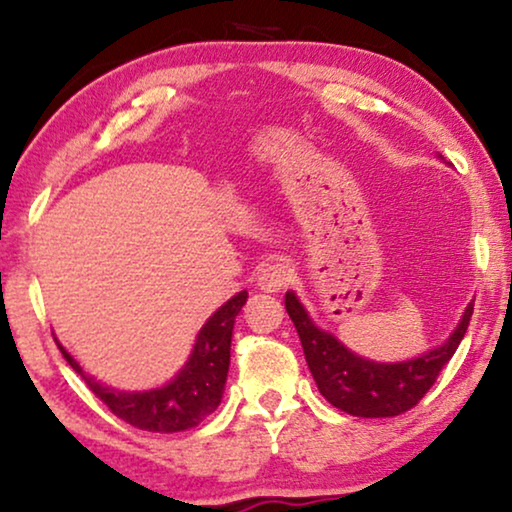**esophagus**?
I'll return each instance as SVG.
<instances>
[{"mask_svg": "<svg viewBox=\"0 0 512 512\" xmlns=\"http://www.w3.org/2000/svg\"><path fill=\"white\" fill-rule=\"evenodd\" d=\"M289 282H291V270L286 268L284 263L265 265L261 275H258V286H261V291L265 293L282 291L284 286H289Z\"/></svg>", "mask_w": 512, "mask_h": 512, "instance_id": "34e87169", "label": "esophagus"}]
</instances>
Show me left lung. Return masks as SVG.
<instances>
[{
	"label": "left lung",
	"instance_id": "1",
	"mask_svg": "<svg viewBox=\"0 0 512 512\" xmlns=\"http://www.w3.org/2000/svg\"><path fill=\"white\" fill-rule=\"evenodd\" d=\"M284 305L303 342L305 361L321 396L354 417H396L415 408L457 352L473 314L471 303L445 345L410 361L377 363L349 352L331 333L314 326L293 291L286 293Z\"/></svg>",
	"mask_w": 512,
	"mask_h": 512
}]
</instances>
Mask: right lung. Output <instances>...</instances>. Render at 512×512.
Returning <instances> with one entry per match:
<instances>
[{"instance_id": "right-lung-1", "label": "right lung", "mask_w": 512, "mask_h": 512, "mask_svg": "<svg viewBox=\"0 0 512 512\" xmlns=\"http://www.w3.org/2000/svg\"><path fill=\"white\" fill-rule=\"evenodd\" d=\"M247 303V291H240L216 310L200 328L191 359L179 375L165 387L151 391H116L102 387L93 377L83 375L79 363L60 345L69 366L79 373L88 387L118 419L153 433H177L198 426L202 419L219 408L230 366V338L235 317Z\"/></svg>"}]
</instances>
